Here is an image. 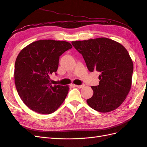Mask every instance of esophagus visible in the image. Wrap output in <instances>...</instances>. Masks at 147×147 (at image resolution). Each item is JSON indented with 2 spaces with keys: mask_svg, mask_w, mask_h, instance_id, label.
<instances>
[{
  "mask_svg": "<svg viewBox=\"0 0 147 147\" xmlns=\"http://www.w3.org/2000/svg\"><path fill=\"white\" fill-rule=\"evenodd\" d=\"M75 86L77 87L78 88H83L84 86V84H82V85H75Z\"/></svg>",
  "mask_w": 147,
  "mask_h": 147,
  "instance_id": "esophagus-1",
  "label": "esophagus"
}]
</instances>
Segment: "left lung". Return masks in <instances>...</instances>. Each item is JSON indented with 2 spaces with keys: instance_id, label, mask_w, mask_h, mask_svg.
Instances as JSON below:
<instances>
[{
  "instance_id": "1",
  "label": "left lung",
  "mask_w": 147,
  "mask_h": 147,
  "mask_svg": "<svg viewBox=\"0 0 147 147\" xmlns=\"http://www.w3.org/2000/svg\"><path fill=\"white\" fill-rule=\"evenodd\" d=\"M72 45L82 55L90 72L100 74L98 86H91L93 95L89 106L106 113L118 108L126 99L132 85V61L121 44L105 37L73 41Z\"/></svg>"
}]
</instances>
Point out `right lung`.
I'll use <instances>...</instances> for the list:
<instances>
[{"label": "right lung", "mask_w": 147, "mask_h": 147, "mask_svg": "<svg viewBox=\"0 0 147 147\" xmlns=\"http://www.w3.org/2000/svg\"><path fill=\"white\" fill-rule=\"evenodd\" d=\"M72 48L65 41L40 40L20 52L15 61V83L21 99L30 109L50 114L63 103L69 86H53L50 75L57 71L60 56Z\"/></svg>", "instance_id": "add662e5"}]
</instances>
